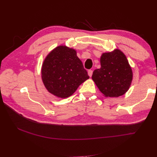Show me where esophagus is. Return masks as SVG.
<instances>
[{
	"label": "esophagus",
	"mask_w": 157,
	"mask_h": 157,
	"mask_svg": "<svg viewBox=\"0 0 157 157\" xmlns=\"http://www.w3.org/2000/svg\"><path fill=\"white\" fill-rule=\"evenodd\" d=\"M92 73H93V71H92V70H88V75L90 76V77H92Z\"/></svg>",
	"instance_id": "obj_1"
}]
</instances>
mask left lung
Segmentation results:
<instances>
[{
  "mask_svg": "<svg viewBox=\"0 0 157 157\" xmlns=\"http://www.w3.org/2000/svg\"><path fill=\"white\" fill-rule=\"evenodd\" d=\"M101 67L94 71L92 80L105 97L122 96L129 89L132 71L126 56L120 50L103 53Z\"/></svg>",
  "mask_w": 157,
  "mask_h": 157,
  "instance_id": "obj_1",
  "label": "left lung"
}]
</instances>
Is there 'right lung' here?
<instances>
[{"mask_svg":"<svg viewBox=\"0 0 157 157\" xmlns=\"http://www.w3.org/2000/svg\"><path fill=\"white\" fill-rule=\"evenodd\" d=\"M41 73L42 82L48 91L61 98L71 96L89 78L77 52L65 46L56 47L46 56Z\"/></svg>","mask_w":157,"mask_h":157,"instance_id":"obj_1","label":"right lung"}]
</instances>
